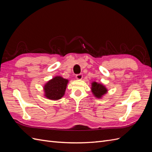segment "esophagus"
Returning a JSON list of instances; mask_svg holds the SVG:
<instances>
[{
  "label": "esophagus",
  "instance_id": "obj_1",
  "mask_svg": "<svg viewBox=\"0 0 152 152\" xmlns=\"http://www.w3.org/2000/svg\"><path fill=\"white\" fill-rule=\"evenodd\" d=\"M82 74H77L76 75V79H78V80H81L82 79Z\"/></svg>",
  "mask_w": 152,
  "mask_h": 152
}]
</instances>
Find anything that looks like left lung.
I'll return each mask as SVG.
<instances>
[{
	"mask_svg": "<svg viewBox=\"0 0 152 152\" xmlns=\"http://www.w3.org/2000/svg\"><path fill=\"white\" fill-rule=\"evenodd\" d=\"M91 91L95 97L98 98H101L102 96L107 93V89L105 86L102 84H99L96 82H92Z\"/></svg>",
	"mask_w": 152,
	"mask_h": 152,
	"instance_id": "left-lung-1",
	"label": "left lung"
}]
</instances>
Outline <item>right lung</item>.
<instances>
[{"mask_svg": "<svg viewBox=\"0 0 152 152\" xmlns=\"http://www.w3.org/2000/svg\"><path fill=\"white\" fill-rule=\"evenodd\" d=\"M68 82L67 79L60 76L54 77L44 87L45 96L51 100L61 99L65 94Z\"/></svg>", "mask_w": 152, "mask_h": 152, "instance_id": "1", "label": "right lung"}]
</instances>
